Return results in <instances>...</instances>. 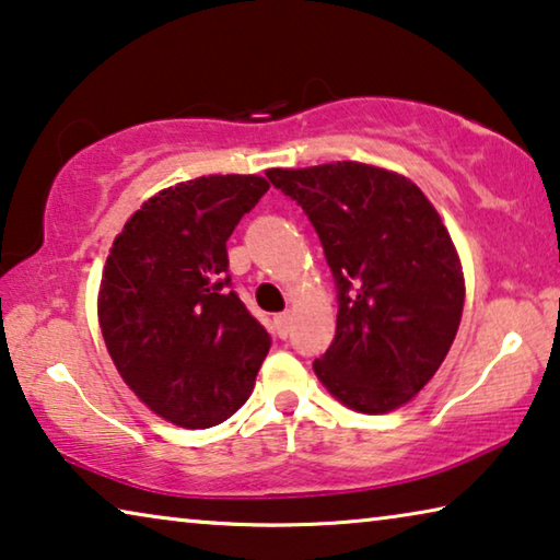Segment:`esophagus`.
I'll use <instances>...</instances> for the list:
<instances>
[{
  "label": "esophagus",
  "mask_w": 560,
  "mask_h": 560,
  "mask_svg": "<svg viewBox=\"0 0 560 560\" xmlns=\"http://www.w3.org/2000/svg\"><path fill=\"white\" fill-rule=\"evenodd\" d=\"M290 313H278L272 317V328H275V332H278V338H282L285 340L288 335H290Z\"/></svg>",
  "instance_id": "obj_1"
}]
</instances>
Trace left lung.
<instances>
[{
    "label": "left lung",
    "mask_w": 560,
    "mask_h": 560,
    "mask_svg": "<svg viewBox=\"0 0 560 560\" xmlns=\"http://www.w3.org/2000/svg\"><path fill=\"white\" fill-rule=\"evenodd\" d=\"M268 179L307 214L338 290L315 375L360 412L408 402L448 355L466 298L441 214L410 179L363 162L268 170Z\"/></svg>",
    "instance_id": "1"
}]
</instances>
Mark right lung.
<instances>
[{"label":"right lung","mask_w":560,"mask_h":560,"mask_svg":"<svg viewBox=\"0 0 560 560\" xmlns=\"http://www.w3.org/2000/svg\"><path fill=\"white\" fill-rule=\"evenodd\" d=\"M270 190L210 175L154 195L112 245L100 325L119 375L179 428L228 420L255 388L270 335L232 290L228 240Z\"/></svg>","instance_id":"add662e5"}]
</instances>
